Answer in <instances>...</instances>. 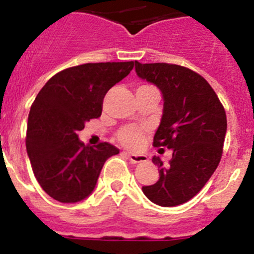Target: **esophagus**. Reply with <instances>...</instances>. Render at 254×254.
<instances>
[{"label":"esophagus","mask_w":254,"mask_h":254,"mask_svg":"<svg viewBox=\"0 0 254 254\" xmlns=\"http://www.w3.org/2000/svg\"><path fill=\"white\" fill-rule=\"evenodd\" d=\"M129 161L133 164H139V162H146L147 161V156L146 155H139V153H126Z\"/></svg>","instance_id":"obj_1"}]
</instances>
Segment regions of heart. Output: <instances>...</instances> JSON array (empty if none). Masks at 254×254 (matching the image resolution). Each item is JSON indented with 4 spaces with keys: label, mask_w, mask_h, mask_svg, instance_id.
I'll return each instance as SVG.
<instances>
[{
    "label": "heart",
    "mask_w": 254,
    "mask_h": 254,
    "mask_svg": "<svg viewBox=\"0 0 254 254\" xmlns=\"http://www.w3.org/2000/svg\"><path fill=\"white\" fill-rule=\"evenodd\" d=\"M118 141L123 146L129 148H137L142 145L143 142V131L137 127H125L118 133Z\"/></svg>",
    "instance_id": "b5f03b06"
}]
</instances>
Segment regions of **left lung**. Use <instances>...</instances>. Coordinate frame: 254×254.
Returning a JSON list of instances; mask_svg holds the SVG:
<instances>
[{
    "label": "left lung",
    "mask_w": 254,
    "mask_h": 254,
    "mask_svg": "<svg viewBox=\"0 0 254 254\" xmlns=\"http://www.w3.org/2000/svg\"><path fill=\"white\" fill-rule=\"evenodd\" d=\"M134 65L137 75L155 84L164 97L153 146L173 150L167 165L153 156L160 179L142 191L160 206L180 205L203 189L219 165L227 132L224 107L208 81L191 69L167 63Z\"/></svg>",
    "instance_id": "8db88e82"
}]
</instances>
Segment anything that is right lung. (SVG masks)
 <instances>
[{"mask_svg":"<svg viewBox=\"0 0 254 254\" xmlns=\"http://www.w3.org/2000/svg\"><path fill=\"white\" fill-rule=\"evenodd\" d=\"M134 62L88 63L51 76L36 95L27 120L26 150L44 191L60 203H76L94 190L104 162L120 153L101 142L85 146L79 131L102 115L109 89L128 75Z\"/></svg>","mask_w":254,"mask_h":254,"instance_id":"add662e5","label":"right lung"}]
</instances>
